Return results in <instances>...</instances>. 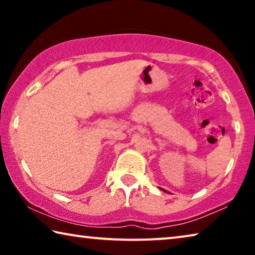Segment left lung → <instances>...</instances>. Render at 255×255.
<instances>
[{
	"label": "left lung",
	"instance_id": "8db88e82",
	"mask_svg": "<svg viewBox=\"0 0 255 255\" xmlns=\"http://www.w3.org/2000/svg\"><path fill=\"white\" fill-rule=\"evenodd\" d=\"M159 189H161V190H162V191H164V192H167V191H166V190H164V189H162V188H159Z\"/></svg>",
	"mask_w": 255,
	"mask_h": 255
}]
</instances>
